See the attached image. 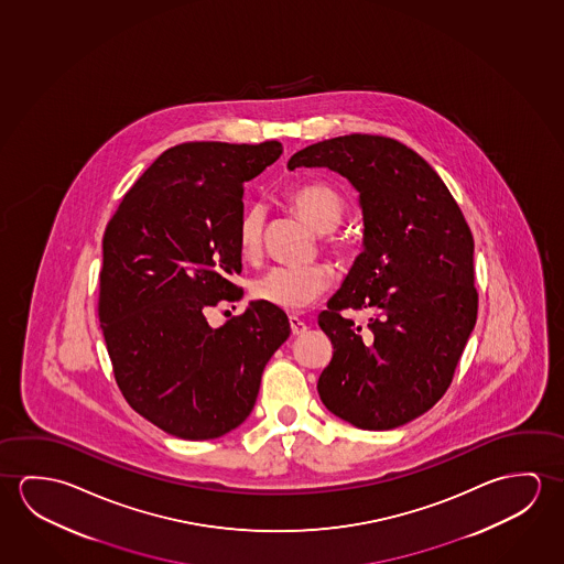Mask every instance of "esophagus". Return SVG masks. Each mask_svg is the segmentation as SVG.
I'll return each mask as SVG.
<instances>
[{"instance_id": "34e87169", "label": "esophagus", "mask_w": 564, "mask_h": 564, "mask_svg": "<svg viewBox=\"0 0 564 564\" xmlns=\"http://www.w3.org/2000/svg\"><path fill=\"white\" fill-rule=\"evenodd\" d=\"M288 319H290V327H292L294 335H304V333L307 332V325H305V322H302L297 315H290Z\"/></svg>"}]
</instances>
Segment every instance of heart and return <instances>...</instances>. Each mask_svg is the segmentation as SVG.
<instances>
[{
    "mask_svg": "<svg viewBox=\"0 0 564 564\" xmlns=\"http://www.w3.org/2000/svg\"><path fill=\"white\" fill-rule=\"evenodd\" d=\"M286 202L305 224L322 231L323 247L327 251L333 254L347 252L345 237L335 229L345 215V199L339 192L323 184H302L288 192ZM264 225L267 214L262 207L245 209L237 225V249L242 259H259L264 241ZM332 270L322 262L305 267H274L252 282V295L260 304L284 312H297L315 302L327 290Z\"/></svg>",
    "mask_w": 564,
    "mask_h": 564,
    "instance_id": "heart-1",
    "label": "heart"
}]
</instances>
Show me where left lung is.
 Segmentation results:
<instances>
[{"mask_svg":"<svg viewBox=\"0 0 564 564\" xmlns=\"http://www.w3.org/2000/svg\"><path fill=\"white\" fill-rule=\"evenodd\" d=\"M325 166L360 194L365 251L319 313L332 362L317 392L358 430H393L447 392L478 312L474 239L437 172L405 144L345 134L295 152L288 169ZM343 308H372L369 332Z\"/></svg>","mask_w":564,"mask_h":564,"instance_id":"8db88e82","label":"left lung"}]
</instances>
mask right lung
I'll return each mask as SVG.
<instances>
[{
	"mask_svg": "<svg viewBox=\"0 0 564 564\" xmlns=\"http://www.w3.org/2000/svg\"><path fill=\"white\" fill-rule=\"evenodd\" d=\"M282 144L182 143L127 192L104 232L98 317L117 386L134 412L188 441L249 417L260 376L290 337L286 313L252 302L221 327L206 313L242 297V186Z\"/></svg>",
	"mask_w": 564,
	"mask_h": 564,
	"instance_id": "right-lung-1",
	"label": "right lung"
}]
</instances>
